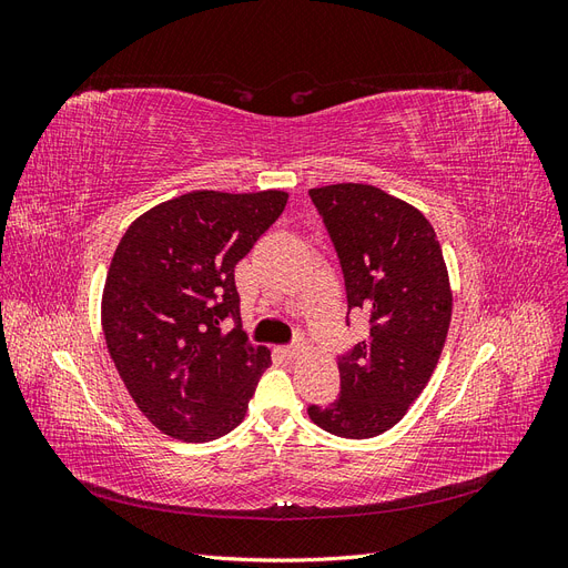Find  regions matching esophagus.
<instances>
[{
	"mask_svg": "<svg viewBox=\"0 0 568 568\" xmlns=\"http://www.w3.org/2000/svg\"><path fill=\"white\" fill-rule=\"evenodd\" d=\"M301 353H303L301 346H284V348H282V355L288 357V359H291V357H298Z\"/></svg>",
	"mask_w": 568,
	"mask_h": 568,
	"instance_id": "esophagus-1",
	"label": "esophagus"
}]
</instances>
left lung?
I'll return each instance as SVG.
<instances>
[{
	"mask_svg": "<svg viewBox=\"0 0 568 568\" xmlns=\"http://www.w3.org/2000/svg\"><path fill=\"white\" fill-rule=\"evenodd\" d=\"M346 280L348 311L369 336L338 357L341 395L311 419L341 438H374L398 424L432 379L453 317L448 267L422 211L372 184L311 189Z\"/></svg>",
	"mask_w": 568,
	"mask_h": 568,
	"instance_id": "1",
	"label": "left lung"
}]
</instances>
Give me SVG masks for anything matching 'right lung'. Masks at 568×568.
<instances>
[{
	"mask_svg": "<svg viewBox=\"0 0 568 568\" xmlns=\"http://www.w3.org/2000/svg\"><path fill=\"white\" fill-rule=\"evenodd\" d=\"M280 189L189 192L153 205L120 239L101 296L113 365L165 436L209 443L242 424L272 365L242 332L234 267L284 211ZM235 320L232 333L221 322Z\"/></svg>",
	"mask_w": 568,
	"mask_h": 568,
	"instance_id": "1",
	"label": "right lung"
}]
</instances>
